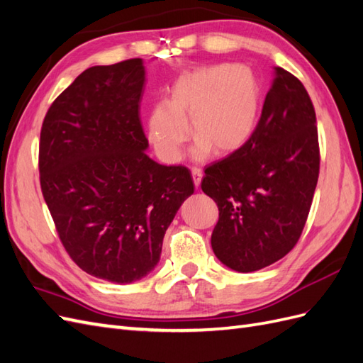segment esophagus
I'll use <instances>...</instances> for the list:
<instances>
[{
    "mask_svg": "<svg viewBox=\"0 0 363 363\" xmlns=\"http://www.w3.org/2000/svg\"><path fill=\"white\" fill-rule=\"evenodd\" d=\"M191 172H192L194 183H195L196 188H199L200 183H201V179H203V169H201V168H199V167H192Z\"/></svg>",
    "mask_w": 363,
    "mask_h": 363,
    "instance_id": "esophagus-1",
    "label": "esophagus"
}]
</instances>
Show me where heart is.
I'll return each mask as SVG.
<instances>
[{
    "label": "heart",
    "instance_id": "obj_1",
    "mask_svg": "<svg viewBox=\"0 0 363 363\" xmlns=\"http://www.w3.org/2000/svg\"><path fill=\"white\" fill-rule=\"evenodd\" d=\"M257 82L244 67H207L182 75L168 103L152 106L148 139L167 163L182 159L189 139L188 121L196 140L194 155L203 159L211 150L228 155L242 147L256 125Z\"/></svg>",
    "mask_w": 363,
    "mask_h": 363
}]
</instances>
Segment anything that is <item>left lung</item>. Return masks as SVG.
Returning a JSON list of instances; mask_svg holds the SVG:
<instances>
[{
    "mask_svg": "<svg viewBox=\"0 0 363 363\" xmlns=\"http://www.w3.org/2000/svg\"><path fill=\"white\" fill-rule=\"evenodd\" d=\"M204 174L201 189L219 211L215 256L239 272L286 256L301 236L320 175L315 108L303 83L277 67L250 139Z\"/></svg>",
    "mask_w": 363,
    "mask_h": 363,
    "instance_id": "1",
    "label": "left lung"
}]
</instances>
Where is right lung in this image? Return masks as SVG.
<instances>
[{
  "label": "right lung",
  "mask_w": 363,
  "mask_h": 363,
  "mask_svg": "<svg viewBox=\"0 0 363 363\" xmlns=\"http://www.w3.org/2000/svg\"><path fill=\"white\" fill-rule=\"evenodd\" d=\"M140 59L92 67L43 119L40 189L57 235L84 272L131 283L159 263L163 236L194 194L191 171L147 156Z\"/></svg>",
  "instance_id": "obj_1"
}]
</instances>
